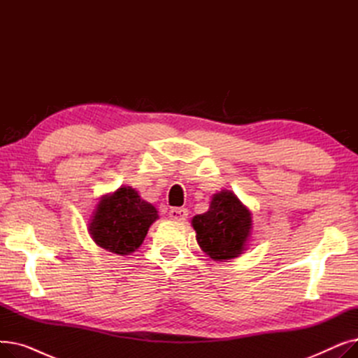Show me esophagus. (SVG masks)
Segmentation results:
<instances>
[{
	"instance_id": "34e87169",
	"label": "esophagus",
	"mask_w": 358,
	"mask_h": 358,
	"mask_svg": "<svg viewBox=\"0 0 358 358\" xmlns=\"http://www.w3.org/2000/svg\"><path fill=\"white\" fill-rule=\"evenodd\" d=\"M169 217L171 219H176V220H185L187 216H189V210H187L185 208H173L171 210H169Z\"/></svg>"
}]
</instances>
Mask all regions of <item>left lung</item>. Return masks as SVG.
I'll return each mask as SVG.
<instances>
[{
	"label": "left lung",
	"mask_w": 358,
	"mask_h": 358,
	"mask_svg": "<svg viewBox=\"0 0 358 358\" xmlns=\"http://www.w3.org/2000/svg\"><path fill=\"white\" fill-rule=\"evenodd\" d=\"M203 252L215 261L239 257L247 250L252 229L251 212L229 190L213 194L209 210L192 219Z\"/></svg>",
	"instance_id": "1"
}]
</instances>
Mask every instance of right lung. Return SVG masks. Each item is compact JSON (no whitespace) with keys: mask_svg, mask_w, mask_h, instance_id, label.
Returning a JSON list of instances; mask_svg holds the SVG:
<instances>
[{"mask_svg":"<svg viewBox=\"0 0 358 358\" xmlns=\"http://www.w3.org/2000/svg\"><path fill=\"white\" fill-rule=\"evenodd\" d=\"M152 204L141 199L131 187H120L100 199L88 223V232L99 247L119 255L136 251L158 219Z\"/></svg>","mask_w":358,"mask_h":358,"instance_id":"1","label":"right lung"}]
</instances>
